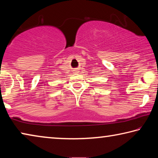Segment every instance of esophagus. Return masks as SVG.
Here are the masks:
<instances>
[{
    "label": "esophagus",
    "mask_w": 158,
    "mask_h": 158,
    "mask_svg": "<svg viewBox=\"0 0 158 158\" xmlns=\"http://www.w3.org/2000/svg\"><path fill=\"white\" fill-rule=\"evenodd\" d=\"M78 69H74V73H78Z\"/></svg>",
    "instance_id": "34e87169"
}]
</instances>
